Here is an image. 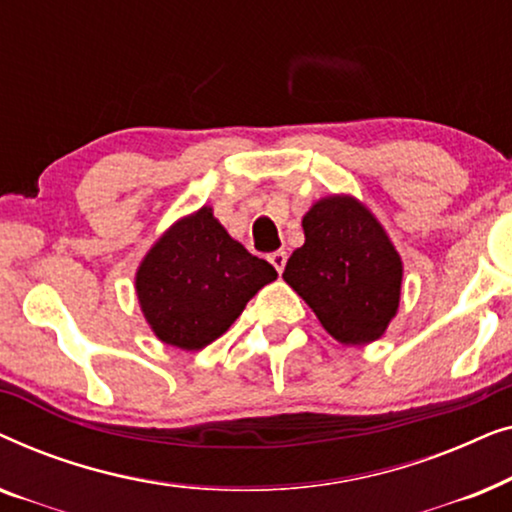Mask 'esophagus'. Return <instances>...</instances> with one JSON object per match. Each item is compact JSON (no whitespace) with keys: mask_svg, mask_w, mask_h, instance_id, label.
Instances as JSON below:
<instances>
[{"mask_svg":"<svg viewBox=\"0 0 512 512\" xmlns=\"http://www.w3.org/2000/svg\"><path fill=\"white\" fill-rule=\"evenodd\" d=\"M286 258H289V256H286V251H282V249L275 251V254H270V263L275 265V270L279 272V275H282L284 268H286Z\"/></svg>","mask_w":512,"mask_h":512,"instance_id":"esophagus-1","label":"esophagus"}]
</instances>
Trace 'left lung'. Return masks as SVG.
Returning <instances> with one entry per match:
<instances>
[{
	"instance_id": "8db88e82",
	"label": "left lung",
	"mask_w": 512,
	"mask_h": 512,
	"mask_svg": "<svg viewBox=\"0 0 512 512\" xmlns=\"http://www.w3.org/2000/svg\"><path fill=\"white\" fill-rule=\"evenodd\" d=\"M303 230L284 282L342 345L382 338L403 282V261L382 223L352 195H328L303 216Z\"/></svg>"
}]
</instances>
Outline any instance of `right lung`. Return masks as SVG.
I'll return each instance as SVG.
<instances>
[{"label":"right lung","instance_id":"right-lung-1","mask_svg":"<svg viewBox=\"0 0 512 512\" xmlns=\"http://www.w3.org/2000/svg\"><path fill=\"white\" fill-rule=\"evenodd\" d=\"M277 270L251 256L214 219L212 207L184 216L139 263L135 289L144 319L165 345L195 352L221 338Z\"/></svg>","mask_w":512,"mask_h":512}]
</instances>
